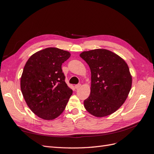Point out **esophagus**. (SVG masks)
I'll list each match as a JSON object with an SVG mask.
<instances>
[{"mask_svg": "<svg viewBox=\"0 0 154 154\" xmlns=\"http://www.w3.org/2000/svg\"><path fill=\"white\" fill-rule=\"evenodd\" d=\"M80 87H81V84H80V83H78V84H77V85H75V88H79Z\"/></svg>", "mask_w": 154, "mask_h": 154, "instance_id": "esophagus-1", "label": "esophagus"}]
</instances>
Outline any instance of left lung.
<instances>
[{"instance_id": "left-lung-1", "label": "left lung", "mask_w": 154, "mask_h": 154, "mask_svg": "<svg viewBox=\"0 0 154 154\" xmlns=\"http://www.w3.org/2000/svg\"><path fill=\"white\" fill-rule=\"evenodd\" d=\"M80 57L91 71V94L85 109L96 117L114 113L122 106L132 87V76L124 60L106 49L84 51Z\"/></svg>"}]
</instances>
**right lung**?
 Returning <instances> with one entry per match:
<instances>
[{"label":"right lung","mask_w":154,"mask_h":154,"mask_svg":"<svg viewBox=\"0 0 154 154\" xmlns=\"http://www.w3.org/2000/svg\"><path fill=\"white\" fill-rule=\"evenodd\" d=\"M70 56L68 51L49 48L32 54L25 65L21 91L29 109L42 119L58 117L72 94L62 69Z\"/></svg>","instance_id":"obj_1"}]
</instances>
